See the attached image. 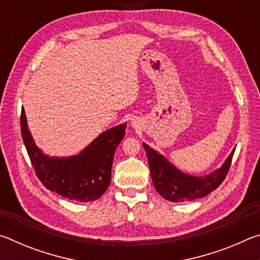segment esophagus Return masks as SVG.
<instances>
[{
  "label": "esophagus",
  "instance_id": "1",
  "mask_svg": "<svg viewBox=\"0 0 260 260\" xmlns=\"http://www.w3.org/2000/svg\"><path fill=\"white\" fill-rule=\"evenodd\" d=\"M132 126H136V122H134V121H132Z\"/></svg>",
  "mask_w": 260,
  "mask_h": 260
}]
</instances>
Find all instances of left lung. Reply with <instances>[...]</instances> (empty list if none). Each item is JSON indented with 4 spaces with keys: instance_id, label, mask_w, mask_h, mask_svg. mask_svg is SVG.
Segmentation results:
<instances>
[{
    "instance_id": "left-lung-1",
    "label": "left lung",
    "mask_w": 260,
    "mask_h": 260,
    "mask_svg": "<svg viewBox=\"0 0 260 260\" xmlns=\"http://www.w3.org/2000/svg\"><path fill=\"white\" fill-rule=\"evenodd\" d=\"M142 146L147 152L153 186L160 196L170 202L193 201L215 190L226 178L235 151L234 148L218 170L203 177H195L180 171L147 143H142Z\"/></svg>"
}]
</instances>
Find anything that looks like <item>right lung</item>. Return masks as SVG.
Here are the masks:
<instances>
[{
	"mask_svg": "<svg viewBox=\"0 0 260 260\" xmlns=\"http://www.w3.org/2000/svg\"><path fill=\"white\" fill-rule=\"evenodd\" d=\"M126 126L103 132L78 155L50 157L35 144L24 109L20 116L21 136L38 178L49 190L78 202L96 201L107 191L114 151L124 139Z\"/></svg>",
	"mask_w": 260,
	"mask_h": 260,
	"instance_id": "obj_1",
	"label": "right lung"
}]
</instances>
